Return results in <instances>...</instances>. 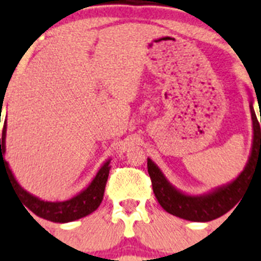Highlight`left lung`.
Returning <instances> with one entry per match:
<instances>
[{"instance_id":"obj_1","label":"left lung","mask_w":261,"mask_h":261,"mask_svg":"<svg viewBox=\"0 0 261 261\" xmlns=\"http://www.w3.org/2000/svg\"><path fill=\"white\" fill-rule=\"evenodd\" d=\"M257 97V95H256ZM251 118H252L253 137L251 154L246 167L229 183L212 188L203 195H190L180 191L167 180L162 170L147 158V170L150 174L155 198L163 210L178 218L190 222H210L220 218L233 208L242 195L246 192L248 183L256 172H261V131L259 120L253 109V98L249 102ZM261 122V114H260Z\"/></svg>"}]
</instances>
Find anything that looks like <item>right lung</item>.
Wrapping results in <instances>:
<instances>
[{"mask_svg":"<svg viewBox=\"0 0 261 261\" xmlns=\"http://www.w3.org/2000/svg\"><path fill=\"white\" fill-rule=\"evenodd\" d=\"M6 119L4 123V130H2V137L0 138V175L1 171H5L8 174L9 179L12 181L13 187L15 188V192L22 199L23 208L26 206V211L30 210L33 214H36L39 218L50 220L54 223H69L78 220L81 218L90 215L91 212L99 207L102 203L105 194V187L110 172V161L107 159L100 168L98 170L97 175L94 176L93 180L86 188H83L80 194H76L71 199L63 201H47L39 199L36 195L30 194L21 187L17 179L14 178L12 170L9 167V163L5 161L6 152Z\"/></svg>","mask_w":261,"mask_h":261,"instance_id":"right-lung-1","label":"right lung"}]
</instances>
